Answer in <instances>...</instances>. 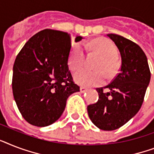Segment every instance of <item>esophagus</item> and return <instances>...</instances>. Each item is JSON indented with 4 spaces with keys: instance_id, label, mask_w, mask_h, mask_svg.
<instances>
[{
    "instance_id": "34e87169",
    "label": "esophagus",
    "mask_w": 154,
    "mask_h": 154,
    "mask_svg": "<svg viewBox=\"0 0 154 154\" xmlns=\"http://www.w3.org/2000/svg\"><path fill=\"white\" fill-rule=\"evenodd\" d=\"M86 90H87V88L83 87V86H81V88H80V91H81V92H85Z\"/></svg>"
}]
</instances>
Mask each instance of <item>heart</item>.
Masks as SVG:
<instances>
[{"label":"heart","instance_id":"heart-1","mask_svg":"<svg viewBox=\"0 0 154 154\" xmlns=\"http://www.w3.org/2000/svg\"><path fill=\"white\" fill-rule=\"evenodd\" d=\"M88 47L92 51L102 56V60L99 63L97 69L103 70L107 75H112L117 69L116 57L118 49L116 44L106 38H96L90 42ZM85 51L80 43H76L71 50L69 59V66L72 70H77L83 66L85 62ZM74 79L81 85H100L104 82L105 76L102 71H90L81 69L74 74Z\"/></svg>","mask_w":154,"mask_h":154}]
</instances>
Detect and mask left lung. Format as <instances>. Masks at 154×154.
I'll list each match as a JSON object with an SVG mask.
<instances>
[{
  "mask_svg": "<svg viewBox=\"0 0 154 154\" xmlns=\"http://www.w3.org/2000/svg\"><path fill=\"white\" fill-rule=\"evenodd\" d=\"M118 47L121 67L116 78L98 88L99 100L87 107L89 119L99 129L114 131L126 124L140 110L150 81L147 57L142 48L116 34L107 35ZM107 88L109 92L103 91Z\"/></svg>",
  "mask_w": 154,
  "mask_h": 154,
  "instance_id": "1",
  "label": "left lung"
}]
</instances>
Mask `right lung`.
Here are the masks:
<instances>
[{"mask_svg":"<svg viewBox=\"0 0 154 154\" xmlns=\"http://www.w3.org/2000/svg\"><path fill=\"white\" fill-rule=\"evenodd\" d=\"M82 38L77 35L75 42ZM70 41L68 33L42 30L16 56L12 92L19 111L30 124L43 127L56 122L64 112L68 97L80 92L69 69Z\"/></svg>","mask_w":154,"mask_h":154,"instance_id":"obj_1","label":"right lung"}]
</instances>
